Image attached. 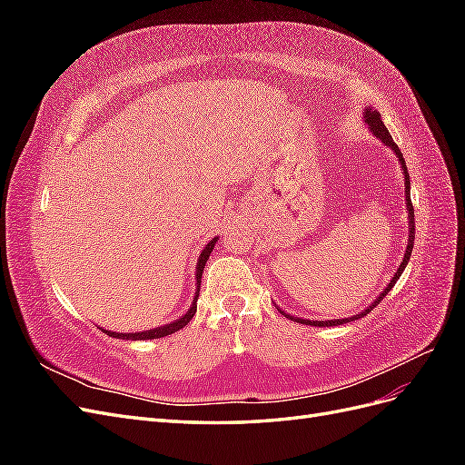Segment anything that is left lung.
Listing matches in <instances>:
<instances>
[{"label": "left lung", "instance_id": "1", "mask_svg": "<svg viewBox=\"0 0 465 465\" xmlns=\"http://www.w3.org/2000/svg\"><path fill=\"white\" fill-rule=\"evenodd\" d=\"M362 118H364V124L369 125L371 128V132H372V135H376V139H380V142H382L388 149H391L393 153H396V157H398V161H400V164H401V171H403V184H405V207H407V221H410V238H407V248H405V254H403V260H401V263H400V267H398V272H396V275L391 277V281L390 283L386 285V289L378 294V297L372 301V304L371 306H367L364 308L362 312H359V314H355V316H349V318H340V320H304V318H297V316H291V314H287L285 311H281V308L277 306V311L283 314V316H287L289 320H292V322H299V323H306V326H318V328H330V326H341V323H347V322H353V320H359V318H362V316H367L374 306H378L380 304V301H382L386 294L391 291V287L396 285V281L400 279V275L403 273V270H405V265H407V262H410V258H411V250H413V241H415V215H413V203H411V182H410V173H407V166H405V161H403V154H401V151H400V147L393 143V139H391V135H390V132H388V128L384 125V122H382V118H380V112L378 110H374L372 106H367L364 108V112H362Z\"/></svg>", "mask_w": 465, "mask_h": 465}]
</instances>
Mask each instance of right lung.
<instances>
[{"label":"right lung","instance_id":"add662e5","mask_svg":"<svg viewBox=\"0 0 465 465\" xmlns=\"http://www.w3.org/2000/svg\"><path fill=\"white\" fill-rule=\"evenodd\" d=\"M219 241V236L211 238V241L205 244V248L202 250V254L198 258V265H195V294H193V301L190 304V308L186 311V314H182L180 318H176L171 323H164V326L159 328H153V330H145V331H135V333H118V331H110V330H103L106 335L110 337H116V340H132V341H142V340H159V337L164 335H171L178 330H182L184 326H188V322L193 318L195 311H198V297H200V285H202V273H203V265L209 260L211 252H213L215 244Z\"/></svg>","mask_w":465,"mask_h":465}]
</instances>
